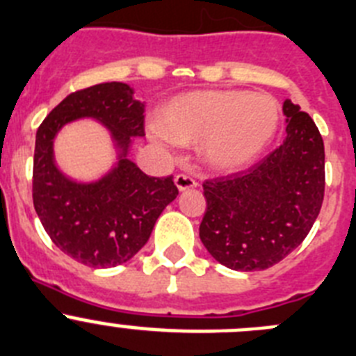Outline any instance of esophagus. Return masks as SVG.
<instances>
[{
  "instance_id": "obj_1",
  "label": "esophagus",
  "mask_w": 356,
  "mask_h": 356,
  "mask_svg": "<svg viewBox=\"0 0 356 356\" xmlns=\"http://www.w3.org/2000/svg\"><path fill=\"white\" fill-rule=\"evenodd\" d=\"M175 186H177L181 191H184V189H191V188H197L198 182L195 181L191 175L188 174H177L175 175Z\"/></svg>"
}]
</instances>
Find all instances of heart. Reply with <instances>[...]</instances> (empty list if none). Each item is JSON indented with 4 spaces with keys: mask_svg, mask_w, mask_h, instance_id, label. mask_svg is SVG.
I'll use <instances>...</instances> for the list:
<instances>
[{
    "mask_svg": "<svg viewBox=\"0 0 356 356\" xmlns=\"http://www.w3.org/2000/svg\"><path fill=\"white\" fill-rule=\"evenodd\" d=\"M279 103L265 92L197 91L172 99L159 114L154 137L191 145L202 142L205 159L218 170L253 161L274 138Z\"/></svg>",
    "mask_w": 356,
    "mask_h": 356,
    "instance_id": "obj_1",
    "label": "heart"
}]
</instances>
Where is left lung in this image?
<instances>
[{
	"label": "left lung",
	"instance_id": "8db88e82",
	"mask_svg": "<svg viewBox=\"0 0 356 356\" xmlns=\"http://www.w3.org/2000/svg\"><path fill=\"white\" fill-rule=\"evenodd\" d=\"M288 137L244 170L207 179L200 238L234 270H265L302 244L325 197L323 138L307 112L286 99Z\"/></svg>",
	"mask_w": 356,
	"mask_h": 356
}]
</instances>
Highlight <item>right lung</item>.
<instances>
[{"label":"right lung","mask_w":356,"mask_h":356,"mask_svg":"<svg viewBox=\"0 0 356 356\" xmlns=\"http://www.w3.org/2000/svg\"><path fill=\"white\" fill-rule=\"evenodd\" d=\"M144 103L122 82H105L66 96L36 131L33 205L51 241L89 267H115L144 248L156 219L179 195L174 175L151 177L126 159L131 137L145 135ZM95 117L123 149L120 165L92 185L66 179L51 159L55 133L70 120Z\"/></svg>","instance_id":"1"}]
</instances>
